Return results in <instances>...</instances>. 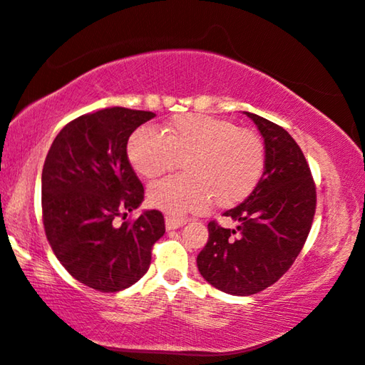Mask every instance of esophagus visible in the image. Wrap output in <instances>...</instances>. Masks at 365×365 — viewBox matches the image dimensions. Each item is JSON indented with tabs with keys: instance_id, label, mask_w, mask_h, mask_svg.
<instances>
[{
	"instance_id": "obj_1",
	"label": "esophagus",
	"mask_w": 365,
	"mask_h": 365,
	"mask_svg": "<svg viewBox=\"0 0 365 365\" xmlns=\"http://www.w3.org/2000/svg\"><path fill=\"white\" fill-rule=\"evenodd\" d=\"M187 220H179V218H173V216H166L165 220V226L168 231H173V229H179L186 225Z\"/></svg>"
}]
</instances>
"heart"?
<instances>
[{"label": "heart", "instance_id": "1", "mask_svg": "<svg viewBox=\"0 0 365 365\" xmlns=\"http://www.w3.org/2000/svg\"><path fill=\"white\" fill-rule=\"evenodd\" d=\"M128 162L147 179L162 176L182 160L186 175L153 182L147 200L162 212L181 216L210 202L227 208L247 199L266 166L264 145L257 134L227 120L186 113L166 121L162 133L140 126L126 144Z\"/></svg>", "mask_w": 365, "mask_h": 365}]
</instances>
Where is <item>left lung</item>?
Returning a JSON list of instances; mask_svg holds the SVG:
<instances>
[{"instance_id":"8db88e82","label":"left lung","mask_w":365,"mask_h":365,"mask_svg":"<svg viewBox=\"0 0 365 365\" xmlns=\"http://www.w3.org/2000/svg\"><path fill=\"white\" fill-rule=\"evenodd\" d=\"M244 113L264 139V173L240 205L225 212L237 227L210 222L208 242L197 257V267L208 284L237 297L255 295L289 271L316 212V186L295 139L282 126Z\"/></svg>"}]
</instances>
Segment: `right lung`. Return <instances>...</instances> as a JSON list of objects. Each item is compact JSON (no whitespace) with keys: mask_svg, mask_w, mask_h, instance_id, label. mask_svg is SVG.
I'll list each match as a JSON object with an SVG mask.
<instances>
[{"mask_svg":"<svg viewBox=\"0 0 365 365\" xmlns=\"http://www.w3.org/2000/svg\"><path fill=\"white\" fill-rule=\"evenodd\" d=\"M153 117L125 107L81 115L62 128L44 160V232L68 274L94 290L110 293L136 284L149 269L152 245L165 234L157 210L115 225L144 200L126 144Z\"/></svg>","mask_w":365,"mask_h":365,"instance_id":"add662e5","label":"right lung"}]
</instances>
